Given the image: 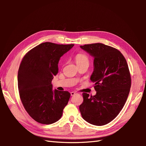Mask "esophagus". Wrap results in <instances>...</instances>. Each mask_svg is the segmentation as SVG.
I'll use <instances>...</instances> for the list:
<instances>
[{
    "instance_id": "1",
    "label": "esophagus",
    "mask_w": 146,
    "mask_h": 146,
    "mask_svg": "<svg viewBox=\"0 0 146 146\" xmlns=\"http://www.w3.org/2000/svg\"><path fill=\"white\" fill-rule=\"evenodd\" d=\"M77 94V92H74V91H72V92H70V95H71V96H74L75 94Z\"/></svg>"
}]
</instances>
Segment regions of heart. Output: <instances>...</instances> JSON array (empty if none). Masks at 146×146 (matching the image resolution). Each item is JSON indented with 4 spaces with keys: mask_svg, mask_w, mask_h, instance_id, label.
Here are the masks:
<instances>
[{
    "mask_svg": "<svg viewBox=\"0 0 146 146\" xmlns=\"http://www.w3.org/2000/svg\"><path fill=\"white\" fill-rule=\"evenodd\" d=\"M75 61L77 65L83 64V63H89V58L85 54L82 53H78L76 56H75Z\"/></svg>",
    "mask_w": 146,
    "mask_h": 146,
    "instance_id": "b5f03b06",
    "label": "heart"
}]
</instances>
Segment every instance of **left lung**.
<instances>
[{"mask_svg":"<svg viewBox=\"0 0 146 146\" xmlns=\"http://www.w3.org/2000/svg\"><path fill=\"white\" fill-rule=\"evenodd\" d=\"M94 57L91 80L95 83V96L83 92L79 109L82 117L101 126L112 121L123 108L131 87V76L125 57L116 48L102 43L81 46Z\"/></svg>","mask_w":146,"mask_h":146,"instance_id":"left-lung-1","label":"left lung"}]
</instances>
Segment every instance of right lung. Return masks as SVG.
Here are the masks:
<instances>
[{
  "label": "right lung",
  "instance_id": "1",
  "mask_svg": "<svg viewBox=\"0 0 146 146\" xmlns=\"http://www.w3.org/2000/svg\"><path fill=\"white\" fill-rule=\"evenodd\" d=\"M74 44L46 42L35 47L23 57L17 74L21 100L35 121L51 124L62 116L70 94L52 91V79L58 72L60 57Z\"/></svg>",
  "mask_w": 146,
  "mask_h": 146
}]
</instances>
